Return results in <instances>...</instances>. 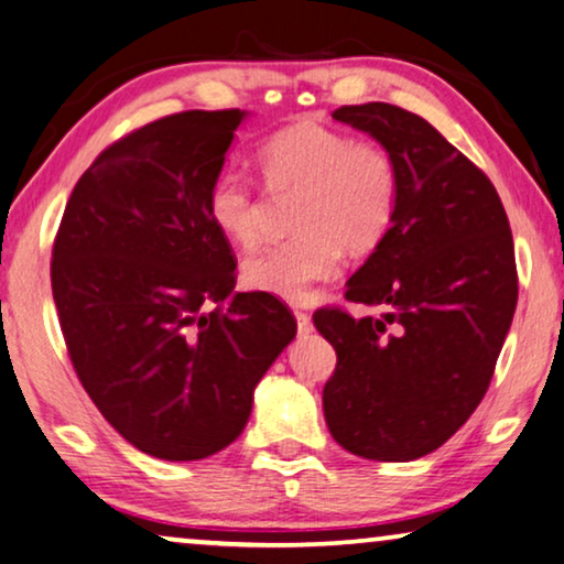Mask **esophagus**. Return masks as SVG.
I'll return each mask as SVG.
<instances>
[{"instance_id": "esophagus-1", "label": "esophagus", "mask_w": 564, "mask_h": 564, "mask_svg": "<svg viewBox=\"0 0 564 564\" xmlns=\"http://www.w3.org/2000/svg\"><path fill=\"white\" fill-rule=\"evenodd\" d=\"M296 329H299V337H306L314 332V324H312V316L304 314V312H296Z\"/></svg>"}]
</instances>
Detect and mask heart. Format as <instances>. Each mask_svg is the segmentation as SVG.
<instances>
[{"instance_id":"b5f03b06","label":"heart","mask_w":564,"mask_h":564,"mask_svg":"<svg viewBox=\"0 0 564 564\" xmlns=\"http://www.w3.org/2000/svg\"><path fill=\"white\" fill-rule=\"evenodd\" d=\"M258 165L268 186L299 188V196L291 219L296 235L245 258L242 281L252 291L304 301L314 283L337 273L343 248L368 252L391 227L399 171L378 142L301 120L258 148ZM206 209L227 240L242 248L256 242L260 204L242 173L221 171L212 181Z\"/></svg>"}]
</instances>
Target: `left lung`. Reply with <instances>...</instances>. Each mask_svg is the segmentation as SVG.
<instances>
[{
    "instance_id": "obj_1",
    "label": "left lung",
    "mask_w": 564,
    "mask_h": 564,
    "mask_svg": "<svg viewBox=\"0 0 564 564\" xmlns=\"http://www.w3.org/2000/svg\"><path fill=\"white\" fill-rule=\"evenodd\" d=\"M332 117L388 150L399 202L345 293L380 316L314 314L337 352L324 419L352 455L409 463L442 447L494 378L519 299L509 217L486 173L419 115L368 101Z\"/></svg>"
}]
</instances>
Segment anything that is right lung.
Masks as SVG:
<instances>
[{
    "label": "right lung",
    "instance_id": "right-lung-1",
    "mask_svg": "<svg viewBox=\"0 0 564 564\" xmlns=\"http://www.w3.org/2000/svg\"><path fill=\"white\" fill-rule=\"evenodd\" d=\"M245 117L194 109L109 145L55 237L53 301L78 380L132 447L171 463L240 437L256 386L296 337L279 299L235 293L206 209Z\"/></svg>",
    "mask_w": 564,
    "mask_h": 564
}]
</instances>
